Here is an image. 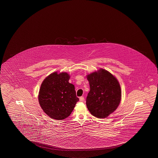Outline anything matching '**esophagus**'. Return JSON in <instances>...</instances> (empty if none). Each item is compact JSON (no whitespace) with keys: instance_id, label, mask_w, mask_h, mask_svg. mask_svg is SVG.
Listing matches in <instances>:
<instances>
[{"instance_id":"34e87169","label":"esophagus","mask_w":158,"mask_h":158,"mask_svg":"<svg viewBox=\"0 0 158 158\" xmlns=\"http://www.w3.org/2000/svg\"><path fill=\"white\" fill-rule=\"evenodd\" d=\"M79 100L81 102H83V101H84V98L83 96H81V97H80V98H79Z\"/></svg>"}]
</instances>
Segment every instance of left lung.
I'll list each match as a JSON object with an SVG mask.
<instances>
[{"instance_id": "left-lung-1", "label": "left lung", "mask_w": 158, "mask_h": 158, "mask_svg": "<svg viewBox=\"0 0 158 158\" xmlns=\"http://www.w3.org/2000/svg\"><path fill=\"white\" fill-rule=\"evenodd\" d=\"M90 85L86 104L91 114L99 118L113 113L121 100V89L116 78L107 70L100 69L86 77Z\"/></svg>"}]
</instances>
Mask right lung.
Segmentation results:
<instances>
[{
	"instance_id": "add662e5",
	"label": "right lung",
	"mask_w": 158,
	"mask_h": 158,
	"mask_svg": "<svg viewBox=\"0 0 158 158\" xmlns=\"http://www.w3.org/2000/svg\"><path fill=\"white\" fill-rule=\"evenodd\" d=\"M67 73H53L44 79L39 91L40 106L48 116L57 120L70 115L79 98Z\"/></svg>"
}]
</instances>
